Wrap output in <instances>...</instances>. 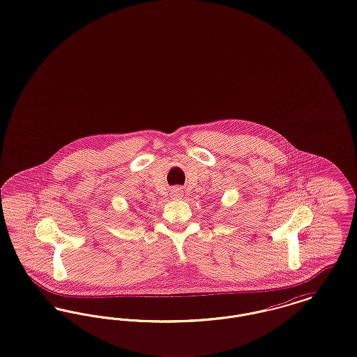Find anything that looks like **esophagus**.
<instances>
[{
  "instance_id": "1",
  "label": "esophagus",
  "mask_w": 357,
  "mask_h": 357,
  "mask_svg": "<svg viewBox=\"0 0 357 357\" xmlns=\"http://www.w3.org/2000/svg\"><path fill=\"white\" fill-rule=\"evenodd\" d=\"M183 197V190L181 188V187H176V188H174L172 191H171V198L172 199H181Z\"/></svg>"
}]
</instances>
